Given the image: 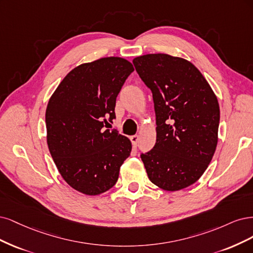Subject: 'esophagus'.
I'll return each instance as SVG.
<instances>
[{
	"label": "esophagus",
	"mask_w": 253,
	"mask_h": 253,
	"mask_svg": "<svg viewBox=\"0 0 253 253\" xmlns=\"http://www.w3.org/2000/svg\"><path fill=\"white\" fill-rule=\"evenodd\" d=\"M130 141H131V143H132V145L133 146H136L137 145V141H138V135H131L130 136Z\"/></svg>",
	"instance_id": "esophagus-1"
}]
</instances>
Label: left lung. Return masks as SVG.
I'll use <instances>...</instances> for the list:
<instances>
[{"label": "left lung", "instance_id": "left-lung-1", "mask_svg": "<svg viewBox=\"0 0 253 253\" xmlns=\"http://www.w3.org/2000/svg\"><path fill=\"white\" fill-rule=\"evenodd\" d=\"M132 62L150 88L156 111V145L141 154L146 172L161 189H184L203 175L214 154L219 123L216 95L185 59L150 53Z\"/></svg>", "mask_w": 253, "mask_h": 253}]
</instances>
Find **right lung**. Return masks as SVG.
<instances>
[{"mask_svg": "<svg viewBox=\"0 0 253 253\" xmlns=\"http://www.w3.org/2000/svg\"><path fill=\"white\" fill-rule=\"evenodd\" d=\"M133 70L119 56L81 64L48 102V148L64 181L79 192L97 195L112 188L130 156L131 142L108 129V121L116 118L117 96Z\"/></svg>", "mask_w": 253, "mask_h": 253, "instance_id": "1", "label": "right lung"}]
</instances>
